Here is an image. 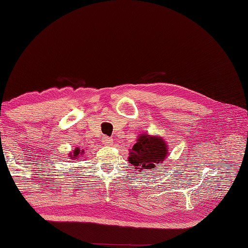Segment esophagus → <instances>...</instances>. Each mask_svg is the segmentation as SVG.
<instances>
[{
    "label": "esophagus",
    "mask_w": 248,
    "mask_h": 248,
    "mask_svg": "<svg viewBox=\"0 0 248 248\" xmlns=\"http://www.w3.org/2000/svg\"><path fill=\"white\" fill-rule=\"evenodd\" d=\"M102 142L104 145H111L112 143H114V141H112L111 138H109V137H104Z\"/></svg>",
    "instance_id": "34e87169"
}]
</instances>
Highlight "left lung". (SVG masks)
<instances>
[{"instance_id": "1", "label": "left lung", "mask_w": 248, "mask_h": 248, "mask_svg": "<svg viewBox=\"0 0 248 248\" xmlns=\"http://www.w3.org/2000/svg\"><path fill=\"white\" fill-rule=\"evenodd\" d=\"M169 155V145L159 136L141 133L136 143L129 150L128 162L133 170L145 173L146 170L155 169Z\"/></svg>"}]
</instances>
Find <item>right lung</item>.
<instances>
[{"label": "right lung", "mask_w": 248, "mask_h": 248, "mask_svg": "<svg viewBox=\"0 0 248 248\" xmlns=\"http://www.w3.org/2000/svg\"><path fill=\"white\" fill-rule=\"evenodd\" d=\"M84 152H85L84 150L81 151V150H79V148H75L74 151H72V152L69 153V158L72 159V161H78V158H81V156H84Z\"/></svg>", "instance_id": "1"}]
</instances>
